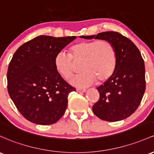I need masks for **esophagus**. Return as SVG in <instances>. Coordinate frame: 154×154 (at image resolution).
<instances>
[{
    "mask_svg": "<svg viewBox=\"0 0 154 154\" xmlns=\"http://www.w3.org/2000/svg\"><path fill=\"white\" fill-rule=\"evenodd\" d=\"M77 91L79 93H85L86 90L85 89H82V88H77Z\"/></svg>",
    "mask_w": 154,
    "mask_h": 154,
    "instance_id": "obj_1",
    "label": "esophagus"
}]
</instances>
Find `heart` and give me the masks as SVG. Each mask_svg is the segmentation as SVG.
I'll return each mask as SVG.
<instances>
[{"label":"heart","instance_id":"heart-1","mask_svg":"<svg viewBox=\"0 0 154 154\" xmlns=\"http://www.w3.org/2000/svg\"><path fill=\"white\" fill-rule=\"evenodd\" d=\"M70 55L60 52L55 58L58 72L66 80H69L75 72L74 62L82 61V72L72 79V85L88 87L97 80L103 82L110 78L117 64V55L112 43L107 40L82 41L69 49Z\"/></svg>","mask_w":154,"mask_h":154}]
</instances>
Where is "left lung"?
Masks as SVG:
<instances>
[{"instance_id":"8db88e82","label":"left lung","mask_w":154,"mask_h":154,"mask_svg":"<svg viewBox=\"0 0 154 154\" xmlns=\"http://www.w3.org/2000/svg\"><path fill=\"white\" fill-rule=\"evenodd\" d=\"M81 38L109 41L114 46L117 64L110 78L97 88L99 99L93 112L106 121H118L128 118L139 107L146 91L145 63L140 50L127 37L118 32L106 31L96 36Z\"/></svg>"}]
</instances>
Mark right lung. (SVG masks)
I'll return each instance as SVG.
<instances>
[{
  "label": "right lung",
  "instance_id": "1",
  "mask_svg": "<svg viewBox=\"0 0 154 154\" xmlns=\"http://www.w3.org/2000/svg\"><path fill=\"white\" fill-rule=\"evenodd\" d=\"M75 38L42 35L21 45L13 55L7 72L8 92L30 122L50 125L63 116L69 94L76 89L58 73L55 58Z\"/></svg>",
  "mask_w": 154,
  "mask_h": 154
}]
</instances>
